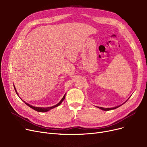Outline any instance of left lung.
Wrapping results in <instances>:
<instances>
[{
    "instance_id": "8db88e82",
    "label": "left lung",
    "mask_w": 147,
    "mask_h": 147,
    "mask_svg": "<svg viewBox=\"0 0 147 147\" xmlns=\"http://www.w3.org/2000/svg\"><path fill=\"white\" fill-rule=\"evenodd\" d=\"M120 106H118V107H114V108H110V109H104V108H102V107H97L98 108H99V109H101L102 110H104V111H109V110H114V109H117V108L119 107Z\"/></svg>"
}]
</instances>
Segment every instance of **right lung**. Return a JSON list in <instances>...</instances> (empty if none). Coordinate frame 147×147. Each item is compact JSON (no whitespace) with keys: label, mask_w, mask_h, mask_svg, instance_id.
Here are the masks:
<instances>
[{"label":"right lung","mask_w":147,"mask_h":147,"mask_svg":"<svg viewBox=\"0 0 147 147\" xmlns=\"http://www.w3.org/2000/svg\"><path fill=\"white\" fill-rule=\"evenodd\" d=\"M14 89H15V92H16L17 94L18 95V94H17V92L16 89H15V86H14ZM65 94L64 95V96H63V99H62L61 100L60 102H59L58 104H57V105H54V106H52V107H46V108H42V107H33V106L30 105V104H27V103H26V102H24H24H25V104H26V105H27L28 107H30V108H32V109H33V110H36V111H38V112H42V113H43V112H46V111H49V110H51V109H53V108H55V107H57L59 106V105L61 104V102L64 101V99H65Z\"/></svg>","instance_id":"1"}]
</instances>
